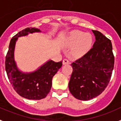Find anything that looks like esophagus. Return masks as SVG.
<instances>
[{
    "instance_id": "34e87169",
    "label": "esophagus",
    "mask_w": 121,
    "mask_h": 121,
    "mask_svg": "<svg viewBox=\"0 0 121 121\" xmlns=\"http://www.w3.org/2000/svg\"><path fill=\"white\" fill-rule=\"evenodd\" d=\"M62 64L63 65L69 64V61L67 59H64L62 61Z\"/></svg>"
}]
</instances>
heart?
<instances>
[{
  "label": "heart",
  "mask_w": 121,
  "mask_h": 121,
  "mask_svg": "<svg viewBox=\"0 0 121 121\" xmlns=\"http://www.w3.org/2000/svg\"><path fill=\"white\" fill-rule=\"evenodd\" d=\"M93 38L91 34L75 30L72 31L67 39L66 46L72 48L70 51V56L74 58L83 56L90 49Z\"/></svg>",
  "instance_id": "obj_1"
}]
</instances>
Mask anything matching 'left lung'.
I'll return each mask as SVG.
<instances>
[{"instance_id": "left-lung-1", "label": "left lung", "mask_w": 121, "mask_h": 121, "mask_svg": "<svg viewBox=\"0 0 121 121\" xmlns=\"http://www.w3.org/2000/svg\"><path fill=\"white\" fill-rule=\"evenodd\" d=\"M92 32L95 36L93 48L71 64L73 72L69 88L80 100L88 101L99 95L108 85L114 69L111 41L98 31Z\"/></svg>"}]
</instances>
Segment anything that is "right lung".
Here are the masks:
<instances>
[{
  "label": "right lung",
  "mask_w": 121,
  "mask_h": 121,
  "mask_svg": "<svg viewBox=\"0 0 121 121\" xmlns=\"http://www.w3.org/2000/svg\"><path fill=\"white\" fill-rule=\"evenodd\" d=\"M41 32L40 29L35 27L27 28L20 31L10 40L6 56L5 70L11 84L19 95L28 99L39 100L48 95L51 88L52 77L62 65V61L56 62L49 59L30 72L22 71L18 68L14 56L18 38Z\"/></svg>",
  "instance_id": "1"
}]
</instances>
